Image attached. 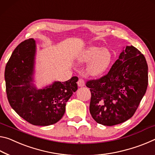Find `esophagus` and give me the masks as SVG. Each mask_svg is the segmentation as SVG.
<instances>
[{"instance_id": "1", "label": "esophagus", "mask_w": 155, "mask_h": 155, "mask_svg": "<svg viewBox=\"0 0 155 155\" xmlns=\"http://www.w3.org/2000/svg\"><path fill=\"white\" fill-rule=\"evenodd\" d=\"M78 85L80 87H82L85 85V81L82 78H80L78 82Z\"/></svg>"}]
</instances>
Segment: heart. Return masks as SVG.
Listing matches in <instances>:
<instances>
[{
    "mask_svg": "<svg viewBox=\"0 0 155 155\" xmlns=\"http://www.w3.org/2000/svg\"><path fill=\"white\" fill-rule=\"evenodd\" d=\"M78 60L82 63L88 62L87 68L88 74L98 76L103 74L110 67L114 54L108 48L90 46L83 51Z\"/></svg>",
    "mask_w": 155,
    "mask_h": 155,
    "instance_id": "heart-1",
    "label": "heart"
}]
</instances>
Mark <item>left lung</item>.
<instances>
[{
    "label": "left lung",
    "instance_id": "1",
    "mask_svg": "<svg viewBox=\"0 0 155 155\" xmlns=\"http://www.w3.org/2000/svg\"><path fill=\"white\" fill-rule=\"evenodd\" d=\"M146 58L133 46H126L107 75L86 84L90 88L92 117L104 126H114L131 118L148 87Z\"/></svg>",
    "mask_w": 155,
    "mask_h": 155
}]
</instances>
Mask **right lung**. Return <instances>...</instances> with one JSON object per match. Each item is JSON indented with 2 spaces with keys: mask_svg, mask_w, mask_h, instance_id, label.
<instances>
[{
  "mask_svg": "<svg viewBox=\"0 0 155 155\" xmlns=\"http://www.w3.org/2000/svg\"><path fill=\"white\" fill-rule=\"evenodd\" d=\"M36 45L34 39L22 42L14 49L5 71L7 99L12 108L35 126L57 123L65 113L66 103L78 89V78L55 81L41 89L34 85Z\"/></svg>",
  "mask_w": 155,
  "mask_h": 155,
  "instance_id": "right-lung-1",
  "label": "right lung"
}]
</instances>
